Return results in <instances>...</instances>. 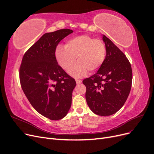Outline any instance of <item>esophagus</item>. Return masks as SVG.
<instances>
[{
    "label": "esophagus",
    "instance_id": "1",
    "mask_svg": "<svg viewBox=\"0 0 154 154\" xmlns=\"http://www.w3.org/2000/svg\"><path fill=\"white\" fill-rule=\"evenodd\" d=\"M82 80H79V79H76V83H82Z\"/></svg>",
    "mask_w": 154,
    "mask_h": 154
}]
</instances>
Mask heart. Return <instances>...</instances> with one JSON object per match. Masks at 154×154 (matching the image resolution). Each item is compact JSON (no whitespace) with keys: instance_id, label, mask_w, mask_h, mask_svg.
<instances>
[{"instance_id":"1","label":"heart","mask_w":154,"mask_h":154,"mask_svg":"<svg viewBox=\"0 0 154 154\" xmlns=\"http://www.w3.org/2000/svg\"><path fill=\"white\" fill-rule=\"evenodd\" d=\"M55 56L60 67L66 71L72 66L76 57L78 62L71 69L69 73L80 77L87 71L94 72L101 67L105 59L106 48L101 40L82 35L70 38L64 46H58Z\"/></svg>"}]
</instances>
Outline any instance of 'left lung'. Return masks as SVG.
<instances>
[{
  "label": "left lung",
  "mask_w": 154,
  "mask_h": 154,
  "mask_svg": "<svg viewBox=\"0 0 154 154\" xmlns=\"http://www.w3.org/2000/svg\"><path fill=\"white\" fill-rule=\"evenodd\" d=\"M106 57L96 74L83 80L87 105L94 114L107 116L125 104L132 87V71L125 54L105 35Z\"/></svg>",
  "instance_id": "obj_1"
}]
</instances>
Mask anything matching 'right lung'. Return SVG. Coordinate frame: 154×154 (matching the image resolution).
Segmentation results:
<instances>
[{
    "mask_svg": "<svg viewBox=\"0 0 154 154\" xmlns=\"http://www.w3.org/2000/svg\"><path fill=\"white\" fill-rule=\"evenodd\" d=\"M73 32L62 29L45 33L23 56L20 85L33 108L51 120L61 119L71 108L76 83L58 64L55 51L60 42Z\"/></svg>",
    "mask_w": 154,
    "mask_h": 154,
    "instance_id": "add662e5",
    "label": "right lung"
}]
</instances>
